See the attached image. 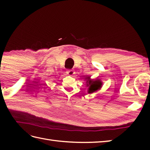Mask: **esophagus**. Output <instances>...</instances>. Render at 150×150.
Instances as JSON below:
<instances>
[{
    "mask_svg": "<svg viewBox=\"0 0 150 150\" xmlns=\"http://www.w3.org/2000/svg\"><path fill=\"white\" fill-rule=\"evenodd\" d=\"M74 73H75L74 71L72 69H68V71H67V74L70 75V76H72L73 75H74Z\"/></svg>",
    "mask_w": 150,
    "mask_h": 150,
    "instance_id": "1",
    "label": "esophagus"
}]
</instances>
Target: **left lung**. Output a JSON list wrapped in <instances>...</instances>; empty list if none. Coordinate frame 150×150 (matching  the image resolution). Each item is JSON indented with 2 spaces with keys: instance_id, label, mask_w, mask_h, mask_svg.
Wrapping results in <instances>:
<instances>
[{
  "instance_id": "8db88e82",
  "label": "left lung",
  "mask_w": 150,
  "mask_h": 150,
  "mask_svg": "<svg viewBox=\"0 0 150 150\" xmlns=\"http://www.w3.org/2000/svg\"><path fill=\"white\" fill-rule=\"evenodd\" d=\"M85 79H86L87 86H88V93H92L93 92L97 91V90H100L102 87L103 82H101L100 79H96V80H91L90 77H86Z\"/></svg>"
}]
</instances>
